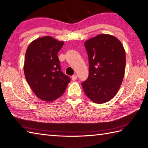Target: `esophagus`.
<instances>
[{"mask_svg": "<svg viewBox=\"0 0 148 148\" xmlns=\"http://www.w3.org/2000/svg\"><path fill=\"white\" fill-rule=\"evenodd\" d=\"M77 76H76V75H74V76H72V80L76 81L77 79Z\"/></svg>", "mask_w": 148, "mask_h": 148, "instance_id": "34e87169", "label": "esophagus"}]
</instances>
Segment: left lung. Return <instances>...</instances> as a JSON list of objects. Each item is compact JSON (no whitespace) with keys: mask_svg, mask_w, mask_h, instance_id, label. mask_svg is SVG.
<instances>
[{"mask_svg":"<svg viewBox=\"0 0 148 148\" xmlns=\"http://www.w3.org/2000/svg\"><path fill=\"white\" fill-rule=\"evenodd\" d=\"M84 46L89 60V76L82 83L86 95L96 103L109 101L118 93L125 75L126 56L118 38L99 34Z\"/></svg>","mask_w":148,"mask_h":148,"instance_id":"8db88e82","label":"left lung"}]
</instances>
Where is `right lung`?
Here are the masks:
<instances>
[{
  "label": "right lung",
  "instance_id": "add662e5",
  "mask_svg": "<svg viewBox=\"0 0 148 148\" xmlns=\"http://www.w3.org/2000/svg\"><path fill=\"white\" fill-rule=\"evenodd\" d=\"M64 44L44 36L33 40L27 49L25 76L34 94L43 101L52 102L61 97L71 81L61 71L57 55Z\"/></svg>",
  "mask_w": 148,
  "mask_h": 148
}]
</instances>
